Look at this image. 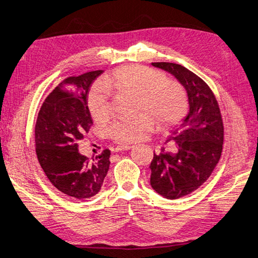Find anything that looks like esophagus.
Segmentation results:
<instances>
[{
	"label": "esophagus",
	"instance_id": "34e87169",
	"mask_svg": "<svg viewBox=\"0 0 258 258\" xmlns=\"http://www.w3.org/2000/svg\"><path fill=\"white\" fill-rule=\"evenodd\" d=\"M131 145H118V147L115 148V151L118 152V151H127V150H130Z\"/></svg>",
	"mask_w": 258,
	"mask_h": 258
}]
</instances>
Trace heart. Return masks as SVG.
<instances>
[{"label":"heart","instance_id":"1","mask_svg":"<svg viewBox=\"0 0 258 258\" xmlns=\"http://www.w3.org/2000/svg\"><path fill=\"white\" fill-rule=\"evenodd\" d=\"M104 86L117 92L137 97L138 111L144 113L133 118L116 119L109 127V135L118 142H134L151 132L154 121L160 128L169 127L179 120L187 108V98L180 84L167 81L165 74L142 65H125L104 79ZM98 86L90 92L89 110L97 121L111 115L109 92Z\"/></svg>","mask_w":258,"mask_h":258}]
</instances>
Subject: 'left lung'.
<instances>
[{"mask_svg":"<svg viewBox=\"0 0 258 258\" xmlns=\"http://www.w3.org/2000/svg\"><path fill=\"white\" fill-rule=\"evenodd\" d=\"M152 65L172 74L188 96V114L167 138L172 151L163 148L153 154L150 165L152 188L163 198L177 200L203 185L218 165L223 144L222 116L213 91L199 76L180 64Z\"/></svg>","mask_w":258,"mask_h":258,"instance_id":"1","label":"left lung"}]
</instances>
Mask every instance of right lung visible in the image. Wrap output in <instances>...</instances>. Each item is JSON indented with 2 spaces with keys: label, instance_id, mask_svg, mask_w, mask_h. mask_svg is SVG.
<instances>
[{
  "label": "right lung",
  "instance_id": "obj_1",
  "mask_svg": "<svg viewBox=\"0 0 258 258\" xmlns=\"http://www.w3.org/2000/svg\"><path fill=\"white\" fill-rule=\"evenodd\" d=\"M101 73L99 70L63 80L43 102L35 126L36 154L45 175L58 190L78 200L95 196L109 169L108 149L92 161L78 150L93 125L89 88Z\"/></svg>",
  "mask_w": 258,
  "mask_h": 258
}]
</instances>
